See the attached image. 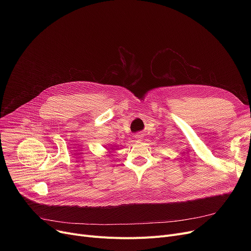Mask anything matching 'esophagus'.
Wrapping results in <instances>:
<instances>
[{
	"label": "esophagus",
	"instance_id": "obj_1",
	"mask_svg": "<svg viewBox=\"0 0 251 251\" xmlns=\"http://www.w3.org/2000/svg\"><path fill=\"white\" fill-rule=\"evenodd\" d=\"M135 138H136L137 140H141V139H142V134H140V133L136 134V135H135Z\"/></svg>",
	"mask_w": 251,
	"mask_h": 251
}]
</instances>
